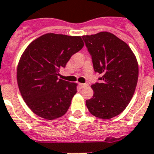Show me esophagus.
Here are the masks:
<instances>
[{
  "mask_svg": "<svg viewBox=\"0 0 154 154\" xmlns=\"http://www.w3.org/2000/svg\"><path fill=\"white\" fill-rule=\"evenodd\" d=\"M79 85H80V87H81V88H84V87L88 86V84H87V83H80Z\"/></svg>",
  "mask_w": 154,
  "mask_h": 154,
  "instance_id": "1",
  "label": "esophagus"
}]
</instances>
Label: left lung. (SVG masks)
Segmentation results:
<instances>
[{
	"instance_id": "left-lung-1",
	"label": "left lung",
	"mask_w": 154,
	"mask_h": 154,
	"mask_svg": "<svg viewBox=\"0 0 154 154\" xmlns=\"http://www.w3.org/2000/svg\"><path fill=\"white\" fill-rule=\"evenodd\" d=\"M92 56L93 69L102 75L99 82L92 85L94 94L86 100L91 114L108 119L126 109L133 97L139 68L135 55L126 42L113 34L103 31L82 36Z\"/></svg>"
}]
</instances>
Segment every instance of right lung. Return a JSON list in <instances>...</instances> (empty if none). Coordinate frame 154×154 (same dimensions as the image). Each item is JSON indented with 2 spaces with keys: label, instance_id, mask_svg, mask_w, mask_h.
<instances>
[{
  "label": "right lung",
  "instance_id": "add662e5",
  "mask_svg": "<svg viewBox=\"0 0 154 154\" xmlns=\"http://www.w3.org/2000/svg\"><path fill=\"white\" fill-rule=\"evenodd\" d=\"M83 46L80 36L48 33L35 39L24 50L17 65V85L34 113L55 119L67 112L77 92V84L59 79L58 72Z\"/></svg>",
  "mask_w": 154,
  "mask_h": 154
}]
</instances>
